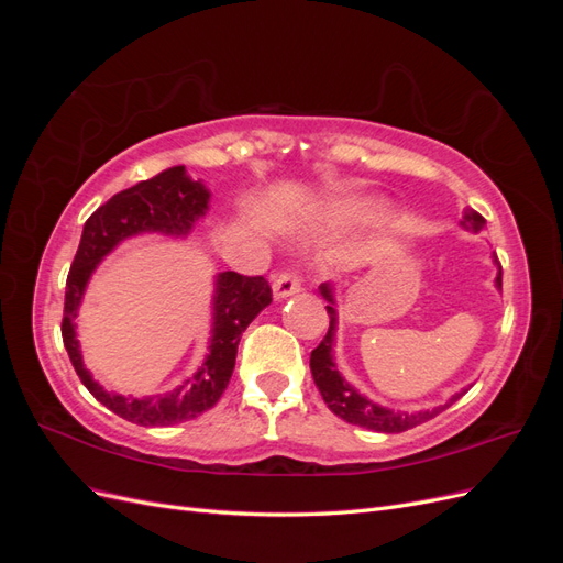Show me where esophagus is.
<instances>
[{"label": "esophagus", "instance_id": "esophagus-1", "mask_svg": "<svg viewBox=\"0 0 563 563\" xmlns=\"http://www.w3.org/2000/svg\"><path fill=\"white\" fill-rule=\"evenodd\" d=\"M300 277L296 269H282L272 279V291H275V298H286V296H294L300 291Z\"/></svg>", "mask_w": 563, "mask_h": 563}]
</instances>
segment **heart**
I'll use <instances>...</instances> for the list:
<instances>
[{
    "label": "heart",
    "mask_w": 563,
    "mask_h": 563,
    "mask_svg": "<svg viewBox=\"0 0 563 563\" xmlns=\"http://www.w3.org/2000/svg\"><path fill=\"white\" fill-rule=\"evenodd\" d=\"M376 209H378L376 201L362 199V197H350V199L333 201L331 207L327 209V220L331 225L360 223V220H366V218L376 213Z\"/></svg>",
    "instance_id": "1"
}]
</instances>
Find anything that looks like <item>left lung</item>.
Segmentation results:
<instances>
[{"instance_id": "left-lung-1", "label": "left lung", "mask_w": 563, "mask_h": 563, "mask_svg": "<svg viewBox=\"0 0 563 563\" xmlns=\"http://www.w3.org/2000/svg\"><path fill=\"white\" fill-rule=\"evenodd\" d=\"M465 220L474 228V230H482L486 225V220L476 213V211H467L465 213ZM498 261V258H496ZM500 265V263H498ZM496 284L498 288H503V269L498 272L496 277ZM321 294L323 298L329 300L327 305V312L331 317L329 321V331L327 335H323L321 343L312 350V356H310V368H312V378H314V385L319 387L323 401H327V406L331 408V411L343 418L345 422L350 424H360V428H366V430H373V432H387V434H395V432H406L416 428V424H422L432 420L434 416H439L441 411H446V408L457 401L460 397L465 395V391H460V395H455L449 404L444 406H437V408H428V411H420V413H395L389 411V408H383L378 404L368 401L366 397H362L360 391H356L354 387H350L343 376H340L335 364H333V356H331V347H333V333H335V310H333V296H331V288L329 286H321Z\"/></svg>"}]
</instances>
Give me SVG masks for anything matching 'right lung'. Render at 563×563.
I'll list each match as a JSON object with an SVG mask.
<instances>
[{
	"instance_id": "obj_1",
	"label": "right lung",
	"mask_w": 563,
	"mask_h": 563,
	"mask_svg": "<svg viewBox=\"0 0 563 563\" xmlns=\"http://www.w3.org/2000/svg\"><path fill=\"white\" fill-rule=\"evenodd\" d=\"M207 207L209 192L203 190L201 183L185 176V166L166 168L155 178L117 192L84 223L81 242L65 282L60 333L79 380L112 413L129 422L143 424V428H166V424L192 420L218 404L232 378L236 345H240L242 333L258 317V312L272 302V288L267 279L246 277L240 272H220L216 279L213 335L207 362L190 380L157 397L126 399L122 395H110L100 387L91 378V373L84 368L73 321L91 272L106 253H110L126 236L141 232L185 234L195 220L203 216Z\"/></svg>"
}]
</instances>
